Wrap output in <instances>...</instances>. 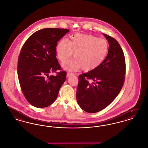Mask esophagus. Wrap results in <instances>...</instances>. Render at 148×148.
Segmentation results:
<instances>
[{
	"label": "esophagus",
	"instance_id": "esophagus-1",
	"mask_svg": "<svg viewBox=\"0 0 148 148\" xmlns=\"http://www.w3.org/2000/svg\"><path fill=\"white\" fill-rule=\"evenodd\" d=\"M73 75V73L67 72V77H69V76H70L71 75Z\"/></svg>",
	"mask_w": 148,
	"mask_h": 148
}]
</instances>
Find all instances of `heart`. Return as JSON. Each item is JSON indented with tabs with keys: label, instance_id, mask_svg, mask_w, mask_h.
<instances>
[{
	"label": "heart",
	"instance_id": "obj_1",
	"mask_svg": "<svg viewBox=\"0 0 148 148\" xmlns=\"http://www.w3.org/2000/svg\"><path fill=\"white\" fill-rule=\"evenodd\" d=\"M109 48V44L105 39L93 35L77 33L71 41L61 39L56 52L58 58L62 63L66 62L75 52V58L63 64L65 69L76 71L83 68L88 71L96 69L103 62L108 53Z\"/></svg>",
	"mask_w": 148,
	"mask_h": 148
}]
</instances>
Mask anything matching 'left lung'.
<instances>
[{
	"label": "left lung",
	"instance_id": "obj_1",
	"mask_svg": "<svg viewBox=\"0 0 148 148\" xmlns=\"http://www.w3.org/2000/svg\"><path fill=\"white\" fill-rule=\"evenodd\" d=\"M109 43L105 60L93 70L78 76L76 98L80 108L88 113L106 108L115 100L124 84V54L116 39L103 33Z\"/></svg>",
	"mask_w": 148,
	"mask_h": 148
}]
</instances>
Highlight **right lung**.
Segmentation results:
<instances>
[{
  "mask_svg": "<svg viewBox=\"0 0 148 148\" xmlns=\"http://www.w3.org/2000/svg\"><path fill=\"white\" fill-rule=\"evenodd\" d=\"M69 31L42 29L32 34L22 46L18 57V76L26 100L34 107L46 108L53 103L66 80L67 72L56 58V46ZM57 70L60 71L58 73ZM52 72L56 75L49 76Z\"/></svg>",
  "mask_w": 148,
  "mask_h": 148,
  "instance_id": "right-lung-1",
  "label": "right lung"
}]
</instances>
